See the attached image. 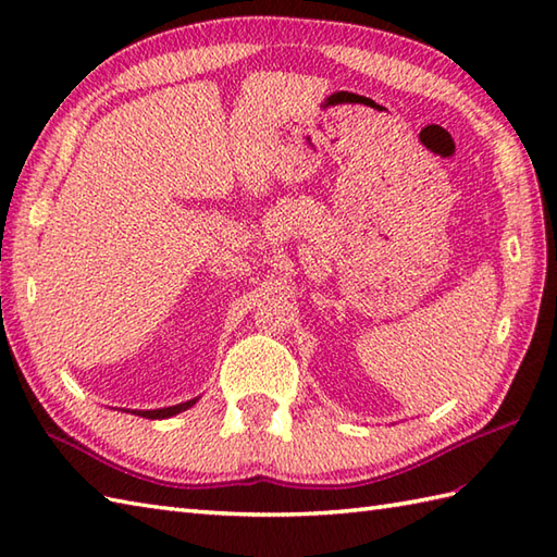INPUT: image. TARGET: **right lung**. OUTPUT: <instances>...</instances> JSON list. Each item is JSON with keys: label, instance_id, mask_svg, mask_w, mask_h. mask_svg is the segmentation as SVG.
<instances>
[{"label": "right lung", "instance_id": "obj_1", "mask_svg": "<svg viewBox=\"0 0 557 557\" xmlns=\"http://www.w3.org/2000/svg\"><path fill=\"white\" fill-rule=\"evenodd\" d=\"M196 401H198V397L186 399V401H182V405H174V407H162V409H124V411H132V413H136V417H144V419H170V417H176V413L191 409Z\"/></svg>", "mask_w": 557, "mask_h": 557}]
</instances>
